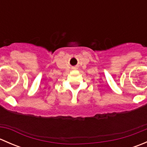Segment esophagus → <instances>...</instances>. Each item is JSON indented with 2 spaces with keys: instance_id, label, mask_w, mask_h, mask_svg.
<instances>
[{
  "instance_id": "obj_1",
  "label": "esophagus",
  "mask_w": 147,
  "mask_h": 147,
  "mask_svg": "<svg viewBox=\"0 0 147 147\" xmlns=\"http://www.w3.org/2000/svg\"><path fill=\"white\" fill-rule=\"evenodd\" d=\"M73 69H77V67H74Z\"/></svg>"
}]
</instances>
